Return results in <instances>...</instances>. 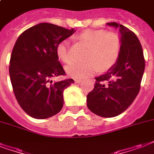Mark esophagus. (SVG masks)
<instances>
[{
	"label": "esophagus",
	"mask_w": 154,
	"mask_h": 154,
	"mask_svg": "<svg viewBox=\"0 0 154 154\" xmlns=\"http://www.w3.org/2000/svg\"><path fill=\"white\" fill-rule=\"evenodd\" d=\"M81 82H82V79H75V83H76V84L81 83Z\"/></svg>",
	"instance_id": "1"
}]
</instances>
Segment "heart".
Masks as SVG:
<instances>
[{
  "label": "heart",
  "mask_w": 154,
  "mask_h": 154,
  "mask_svg": "<svg viewBox=\"0 0 154 154\" xmlns=\"http://www.w3.org/2000/svg\"><path fill=\"white\" fill-rule=\"evenodd\" d=\"M79 40L89 48L82 62H74L66 66V72L72 78L84 79L98 70L106 71L116 64L121 52V39L118 33L106 30H85L79 35ZM69 40H64L57 46V54L62 62L68 63L72 60L69 49Z\"/></svg>",
  "instance_id": "1"
}]
</instances>
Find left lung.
<instances>
[{
	"label": "left lung",
	"mask_w": 154,
	"mask_h": 154,
	"mask_svg": "<svg viewBox=\"0 0 154 154\" xmlns=\"http://www.w3.org/2000/svg\"><path fill=\"white\" fill-rule=\"evenodd\" d=\"M107 25L119 28V58L106 74L95 78L94 88L87 96V106L93 114L112 118L125 111L136 97L145 62L140 42L133 32L117 23Z\"/></svg>",
	"instance_id": "left-lung-1"
}]
</instances>
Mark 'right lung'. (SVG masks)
Masks as SVG:
<instances>
[{"mask_svg": "<svg viewBox=\"0 0 154 154\" xmlns=\"http://www.w3.org/2000/svg\"><path fill=\"white\" fill-rule=\"evenodd\" d=\"M75 32L42 23L23 32L14 46L9 68L14 93L21 108L34 119H48L62 109L63 91L74 80L53 82L51 78L66 75L57 46Z\"/></svg>", "mask_w": 154, "mask_h": 154, "instance_id": "1", "label": "right lung"}]
</instances>
